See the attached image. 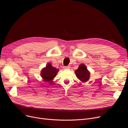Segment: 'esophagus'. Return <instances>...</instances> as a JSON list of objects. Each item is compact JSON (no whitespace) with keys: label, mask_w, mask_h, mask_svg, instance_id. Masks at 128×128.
<instances>
[{"label":"esophagus","mask_w":128,"mask_h":128,"mask_svg":"<svg viewBox=\"0 0 128 128\" xmlns=\"http://www.w3.org/2000/svg\"><path fill=\"white\" fill-rule=\"evenodd\" d=\"M64 69H68L70 68V66H64L63 68Z\"/></svg>","instance_id":"34e87169"}]
</instances>
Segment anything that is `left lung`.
I'll return each mask as SVG.
<instances>
[{
	"label": "left lung",
	"instance_id": "1",
	"mask_svg": "<svg viewBox=\"0 0 128 128\" xmlns=\"http://www.w3.org/2000/svg\"><path fill=\"white\" fill-rule=\"evenodd\" d=\"M75 74L78 79L82 82H87L90 77V72L84 64L79 65L78 68L75 71Z\"/></svg>",
	"mask_w": 128,
	"mask_h": 128
}]
</instances>
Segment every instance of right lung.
I'll return each mask as SVG.
<instances>
[{
  "label": "right lung",
  "mask_w": 128,
  "mask_h": 128,
  "mask_svg": "<svg viewBox=\"0 0 128 128\" xmlns=\"http://www.w3.org/2000/svg\"><path fill=\"white\" fill-rule=\"evenodd\" d=\"M58 72V70L53 68L50 64H48L46 65V68L42 70L41 75L44 81L46 82H49L52 84L51 80L56 76Z\"/></svg>",
  "instance_id": "right-lung-1"
}]
</instances>
